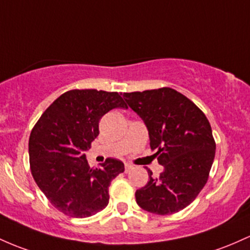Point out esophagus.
I'll list each match as a JSON object with an SVG mask.
<instances>
[{
	"label": "esophagus",
	"mask_w": 250,
	"mask_h": 250,
	"mask_svg": "<svg viewBox=\"0 0 250 250\" xmlns=\"http://www.w3.org/2000/svg\"><path fill=\"white\" fill-rule=\"evenodd\" d=\"M131 169H133V166H131L130 164H125V173H128V172L131 171Z\"/></svg>",
	"instance_id": "34e87169"
}]
</instances>
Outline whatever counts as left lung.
Here are the masks:
<instances>
[{"instance_id":"8db88e82","label":"left lung","mask_w":250,"mask_h":250,"mask_svg":"<svg viewBox=\"0 0 250 250\" xmlns=\"http://www.w3.org/2000/svg\"><path fill=\"white\" fill-rule=\"evenodd\" d=\"M128 105L141 117L164 171L136 190L140 208L156 215L185 209L208 182L216 144L211 125L201 109L171 87L125 92Z\"/></svg>"}]
</instances>
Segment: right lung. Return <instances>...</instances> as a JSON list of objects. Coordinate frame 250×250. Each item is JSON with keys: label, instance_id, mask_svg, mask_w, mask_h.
Wrapping results in <instances>:
<instances>
[{"label": "right lung", "instance_id": "obj_1", "mask_svg": "<svg viewBox=\"0 0 250 250\" xmlns=\"http://www.w3.org/2000/svg\"><path fill=\"white\" fill-rule=\"evenodd\" d=\"M115 108H127L117 92L70 90L46 109L32 129L33 178L51 204L70 217L102 211L109 203L111 180L125 171L122 161L111 158L101 168H90L84 154L100 134V120Z\"/></svg>", "mask_w": 250, "mask_h": 250}]
</instances>
